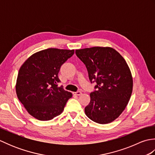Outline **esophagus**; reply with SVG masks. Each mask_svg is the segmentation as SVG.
I'll use <instances>...</instances> for the list:
<instances>
[{
  "mask_svg": "<svg viewBox=\"0 0 155 155\" xmlns=\"http://www.w3.org/2000/svg\"><path fill=\"white\" fill-rule=\"evenodd\" d=\"M73 94L77 95V96H80L81 94H82V93L81 91H77V92H75V93H73Z\"/></svg>",
  "mask_w": 155,
  "mask_h": 155,
  "instance_id": "1",
  "label": "esophagus"
}]
</instances>
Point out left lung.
I'll use <instances>...</instances> for the list:
<instances>
[{
    "instance_id": "left-lung-1",
    "label": "left lung",
    "mask_w": 155,
    "mask_h": 155,
    "mask_svg": "<svg viewBox=\"0 0 155 155\" xmlns=\"http://www.w3.org/2000/svg\"><path fill=\"white\" fill-rule=\"evenodd\" d=\"M75 53L86 66L91 83H96L85 114L95 123H111L123 113L132 94L129 67L113 48L94 47L76 50Z\"/></svg>"
}]
</instances>
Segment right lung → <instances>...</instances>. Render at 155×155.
Returning <instances> with one entry per match:
<instances>
[{"mask_svg":"<svg viewBox=\"0 0 155 155\" xmlns=\"http://www.w3.org/2000/svg\"><path fill=\"white\" fill-rule=\"evenodd\" d=\"M74 50L47 48L31 56L20 68L16 84L18 98L31 116L49 120L63 111L72 93L58 86V74Z\"/></svg>","mask_w":155,"mask_h":155,"instance_id":"obj_1","label":"right lung"}]
</instances>
